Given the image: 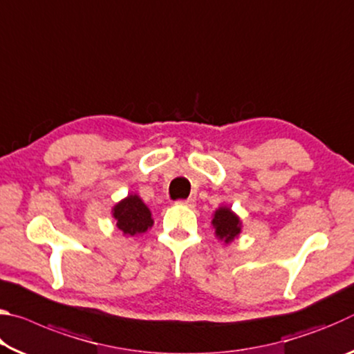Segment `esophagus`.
Here are the masks:
<instances>
[{"label":"esophagus","mask_w":354,"mask_h":354,"mask_svg":"<svg viewBox=\"0 0 354 354\" xmlns=\"http://www.w3.org/2000/svg\"><path fill=\"white\" fill-rule=\"evenodd\" d=\"M179 205H184V206H189V207H194L195 206V200L194 198H187V200H181L178 201Z\"/></svg>","instance_id":"obj_1"}]
</instances>
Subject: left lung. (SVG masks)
Listing matches in <instances>:
<instances>
[{"label": "left lung", "mask_w": 354, "mask_h": 354, "mask_svg": "<svg viewBox=\"0 0 354 354\" xmlns=\"http://www.w3.org/2000/svg\"><path fill=\"white\" fill-rule=\"evenodd\" d=\"M212 226L215 227V236L225 243H230L241 234L242 221L230 207L221 206L214 212Z\"/></svg>", "instance_id": "8db88e82"}]
</instances>
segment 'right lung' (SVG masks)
Returning <instances> with one entry per match:
<instances>
[{
  "mask_svg": "<svg viewBox=\"0 0 354 354\" xmlns=\"http://www.w3.org/2000/svg\"><path fill=\"white\" fill-rule=\"evenodd\" d=\"M112 217L123 236H137L147 232L153 226L151 211L139 195L131 194L112 207Z\"/></svg>",
  "mask_w": 354,
  "mask_h": 354,
  "instance_id": "add662e5",
  "label": "right lung"
}]
</instances>
